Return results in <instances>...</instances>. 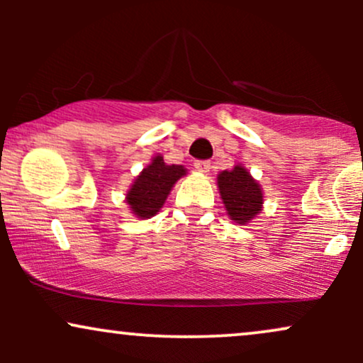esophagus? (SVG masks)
<instances>
[{
	"mask_svg": "<svg viewBox=\"0 0 363 363\" xmlns=\"http://www.w3.org/2000/svg\"><path fill=\"white\" fill-rule=\"evenodd\" d=\"M210 167H211V164L208 160H196L194 162V169L198 170V172L206 174L208 170H210Z\"/></svg>",
	"mask_w": 363,
	"mask_h": 363,
	"instance_id": "34e87169",
	"label": "esophagus"
}]
</instances>
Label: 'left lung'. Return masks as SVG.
<instances>
[{"label": "left lung", "mask_w": 363, "mask_h": 363, "mask_svg": "<svg viewBox=\"0 0 363 363\" xmlns=\"http://www.w3.org/2000/svg\"><path fill=\"white\" fill-rule=\"evenodd\" d=\"M218 187L227 213L234 222L244 225L261 211L262 191L242 165L223 170L218 176Z\"/></svg>", "instance_id": "1"}]
</instances>
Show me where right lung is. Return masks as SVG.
<instances>
[{"label":"right lung","instance_id":"add662e5","mask_svg":"<svg viewBox=\"0 0 363 363\" xmlns=\"http://www.w3.org/2000/svg\"><path fill=\"white\" fill-rule=\"evenodd\" d=\"M186 174L182 165H167L164 157H153L152 164L136 177L126 194V201L133 213L140 218H150L164 206L165 199L179 177Z\"/></svg>","mask_w":363,"mask_h":363}]
</instances>
